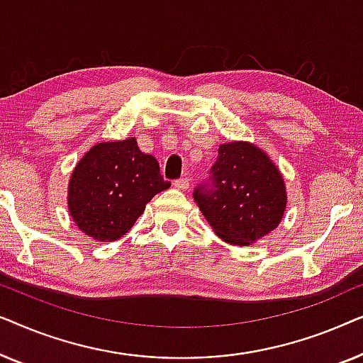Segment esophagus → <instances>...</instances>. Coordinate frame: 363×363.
Returning a JSON list of instances; mask_svg holds the SVG:
<instances>
[{
  "mask_svg": "<svg viewBox=\"0 0 363 363\" xmlns=\"http://www.w3.org/2000/svg\"><path fill=\"white\" fill-rule=\"evenodd\" d=\"M173 185H175V188H178V190H188V188H190V178H188V177L178 178V180H175V183H173Z\"/></svg>",
  "mask_w": 363,
  "mask_h": 363,
  "instance_id": "1",
  "label": "esophagus"
}]
</instances>
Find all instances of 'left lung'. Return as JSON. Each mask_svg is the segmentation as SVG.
I'll return each mask as SVG.
<instances>
[{"label": "left lung", "instance_id": "1", "mask_svg": "<svg viewBox=\"0 0 363 363\" xmlns=\"http://www.w3.org/2000/svg\"><path fill=\"white\" fill-rule=\"evenodd\" d=\"M193 198L223 241L246 246L274 230L286 210L282 175L264 152L247 142L220 145Z\"/></svg>", "mask_w": 363, "mask_h": 363}]
</instances>
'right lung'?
Listing matches in <instances>:
<instances>
[{
  "label": "right lung",
  "instance_id": "add662e5",
  "mask_svg": "<svg viewBox=\"0 0 363 363\" xmlns=\"http://www.w3.org/2000/svg\"><path fill=\"white\" fill-rule=\"evenodd\" d=\"M170 186L155 157L143 153L135 138L92 147L69 182V211L79 230L99 241L125 235L145 205Z\"/></svg>",
  "mask_w": 363,
  "mask_h": 363
}]
</instances>
